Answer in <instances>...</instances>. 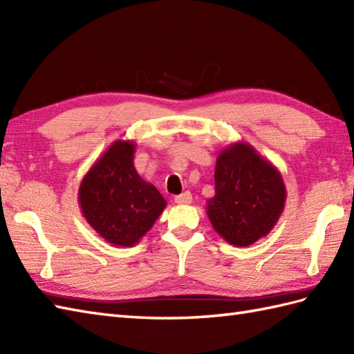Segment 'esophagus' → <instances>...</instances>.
<instances>
[{
  "label": "esophagus",
  "mask_w": 354,
  "mask_h": 354,
  "mask_svg": "<svg viewBox=\"0 0 354 354\" xmlns=\"http://www.w3.org/2000/svg\"><path fill=\"white\" fill-rule=\"evenodd\" d=\"M192 201H193V196H192L190 192H184L183 194H179V196L175 198V202H176V204H179V205L192 204Z\"/></svg>",
  "instance_id": "34e87169"
}]
</instances>
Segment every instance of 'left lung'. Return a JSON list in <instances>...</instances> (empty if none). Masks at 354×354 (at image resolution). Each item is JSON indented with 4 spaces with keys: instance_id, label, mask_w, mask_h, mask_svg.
<instances>
[{
    "instance_id": "1",
    "label": "left lung",
    "mask_w": 354,
    "mask_h": 354,
    "mask_svg": "<svg viewBox=\"0 0 354 354\" xmlns=\"http://www.w3.org/2000/svg\"><path fill=\"white\" fill-rule=\"evenodd\" d=\"M214 185L216 194L207 201L208 219L232 246H250L266 237L288 198L280 170L243 141L217 155Z\"/></svg>"
}]
</instances>
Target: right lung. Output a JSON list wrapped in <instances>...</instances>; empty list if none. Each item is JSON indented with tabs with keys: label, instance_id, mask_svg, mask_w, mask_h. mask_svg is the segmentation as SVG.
I'll return each instance as SVG.
<instances>
[{
	"label": "right lung",
	"instance_id": "obj_1",
	"mask_svg": "<svg viewBox=\"0 0 354 354\" xmlns=\"http://www.w3.org/2000/svg\"><path fill=\"white\" fill-rule=\"evenodd\" d=\"M137 142L115 140L86 171L79 205L91 228L114 246L137 245L153 227L167 202L135 170Z\"/></svg>",
	"mask_w": 354,
	"mask_h": 354
}]
</instances>
